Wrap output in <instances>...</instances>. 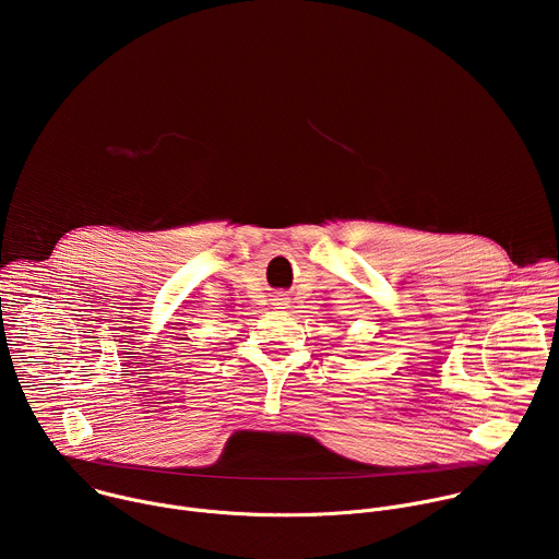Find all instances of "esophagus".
<instances>
[{
    "instance_id": "34e87169",
    "label": "esophagus",
    "mask_w": 559,
    "mask_h": 559,
    "mask_svg": "<svg viewBox=\"0 0 559 559\" xmlns=\"http://www.w3.org/2000/svg\"><path fill=\"white\" fill-rule=\"evenodd\" d=\"M274 300H276L274 305H278V309H285V305H289V298L285 294H278Z\"/></svg>"
}]
</instances>
